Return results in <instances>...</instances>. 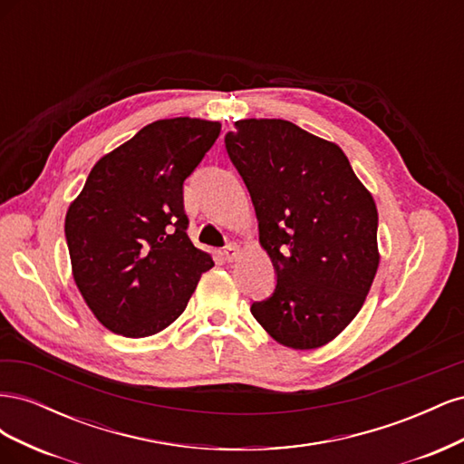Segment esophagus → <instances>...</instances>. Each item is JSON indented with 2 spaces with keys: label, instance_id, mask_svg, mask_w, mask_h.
I'll return each mask as SVG.
<instances>
[{
  "label": "esophagus",
  "instance_id": "34e87169",
  "mask_svg": "<svg viewBox=\"0 0 464 464\" xmlns=\"http://www.w3.org/2000/svg\"><path fill=\"white\" fill-rule=\"evenodd\" d=\"M240 254H242V247H240V246H237V244H228L227 247H224V251H222V256H224V259H227L228 263L236 261L237 257H240Z\"/></svg>",
  "mask_w": 464,
  "mask_h": 464
}]
</instances>
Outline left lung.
<instances>
[{
  "instance_id": "1",
  "label": "left lung",
  "mask_w": 464,
  "mask_h": 464,
  "mask_svg": "<svg viewBox=\"0 0 464 464\" xmlns=\"http://www.w3.org/2000/svg\"><path fill=\"white\" fill-rule=\"evenodd\" d=\"M227 150L244 178L259 244L276 271L251 314L276 343H331L366 302L379 266L377 207L339 145L286 120H240Z\"/></svg>"
}]
</instances>
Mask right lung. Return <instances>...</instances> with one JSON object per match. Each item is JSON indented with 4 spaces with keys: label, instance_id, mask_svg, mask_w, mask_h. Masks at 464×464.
<instances>
[{
    "label": "right lung",
    "instance_id": "1",
    "mask_svg": "<svg viewBox=\"0 0 464 464\" xmlns=\"http://www.w3.org/2000/svg\"><path fill=\"white\" fill-rule=\"evenodd\" d=\"M220 133L218 121H152L104 154L65 215L73 280L89 310L130 339L174 323L213 257L195 247L184 179Z\"/></svg>",
    "mask_w": 464,
    "mask_h": 464
}]
</instances>
